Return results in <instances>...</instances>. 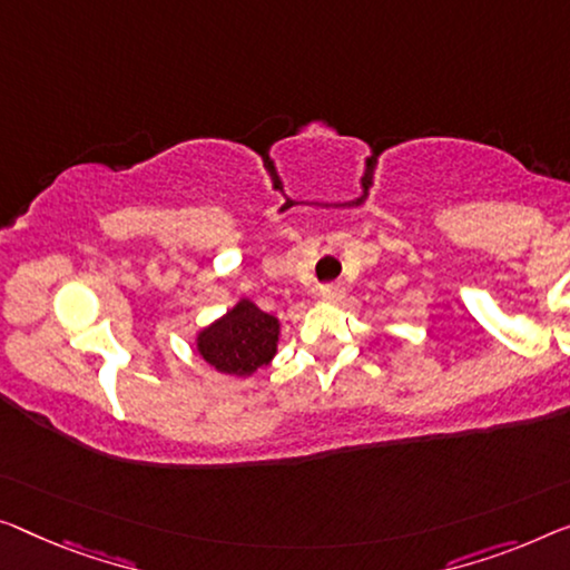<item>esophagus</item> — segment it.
<instances>
[{
	"instance_id": "obj_1",
	"label": "esophagus",
	"mask_w": 570,
	"mask_h": 570,
	"mask_svg": "<svg viewBox=\"0 0 570 570\" xmlns=\"http://www.w3.org/2000/svg\"><path fill=\"white\" fill-rule=\"evenodd\" d=\"M343 296H345L343 284H325L320 288V299H325V302H340Z\"/></svg>"
}]
</instances>
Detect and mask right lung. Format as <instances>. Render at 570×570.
<instances>
[{
	"mask_svg": "<svg viewBox=\"0 0 570 570\" xmlns=\"http://www.w3.org/2000/svg\"><path fill=\"white\" fill-rule=\"evenodd\" d=\"M278 320L240 299L227 314L197 333V353L212 368L230 376H250L276 355Z\"/></svg>",
	"mask_w": 570,
	"mask_h": 570,
	"instance_id": "1",
	"label": "right lung"
}]
</instances>
